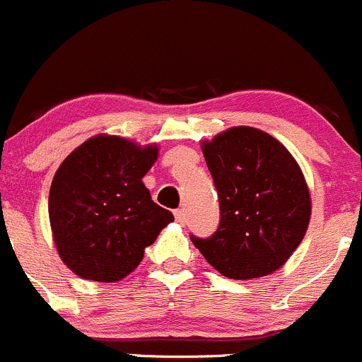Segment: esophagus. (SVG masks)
Wrapping results in <instances>:
<instances>
[{
  "label": "esophagus",
  "instance_id": "34e87169",
  "mask_svg": "<svg viewBox=\"0 0 362 362\" xmlns=\"http://www.w3.org/2000/svg\"><path fill=\"white\" fill-rule=\"evenodd\" d=\"M174 216H176L177 223H181V225L186 223V213H185V209H176V211H174Z\"/></svg>",
  "mask_w": 362,
  "mask_h": 362
}]
</instances>
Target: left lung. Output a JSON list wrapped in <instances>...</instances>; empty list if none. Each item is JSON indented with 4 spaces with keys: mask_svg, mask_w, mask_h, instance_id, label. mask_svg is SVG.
I'll list each match as a JSON object with an SVG mask.
<instances>
[{
    "mask_svg": "<svg viewBox=\"0 0 362 362\" xmlns=\"http://www.w3.org/2000/svg\"><path fill=\"white\" fill-rule=\"evenodd\" d=\"M220 200V225L195 248L223 276L260 278L280 269L301 245L310 189L294 156L262 130L235 127L202 142Z\"/></svg>",
    "mask_w": 362,
    "mask_h": 362,
    "instance_id": "obj_1",
    "label": "left lung"
}]
</instances>
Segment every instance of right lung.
I'll list each match as a JSON object with an SVG mask.
<instances>
[{"instance_id":"add662e5","label":"right lung","mask_w":362,"mask_h":362,"mask_svg":"<svg viewBox=\"0 0 362 362\" xmlns=\"http://www.w3.org/2000/svg\"><path fill=\"white\" fill-rule=\"evenodd\" d=\"M156 158V146L96 135L61 163L49 192V220L61 260L75 274L123 280L174 220L142 182Z\"/></svg>"}]
</instances>
